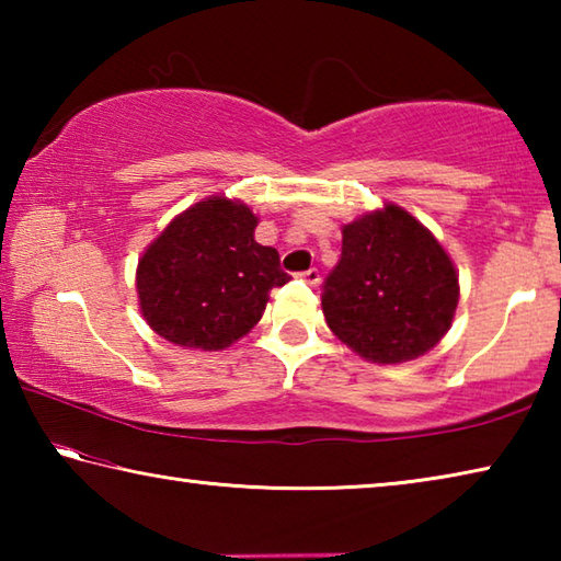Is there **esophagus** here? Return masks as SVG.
<instances>
[{"instance_id":"obj_1","label":"esophagus","mask_w":561,"mask_h":561,"mask_svg":"<svg viewBox=\"0 0 561 561\" xmlns=\"http://www.w3.org/2000/svg\"><path fill=\"white\" fill-rule=\"evenodd\" d=\"M299 277H301L304 282H307L309 287H319V282H321V274H319V270H314V267L307 270V272H301Z\"/></svg>"}]
</instances>
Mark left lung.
Masks as SVG:
<instances>
[{
	"label": "left lung",
	"instance_id": "left-lung-1",
	"mask_svg": "<svg viewBox=\"0 0 561 561\" xmlns=\"http://www.w3.org/2000/svg\"><path fill=\"white\" fill-rule=\"evenodd\" d=\"M341 237L321 297L341 344L378 366L438 346L460 301L458 270L438 237L396 203L344 225Z\"/></svg>",
	"mask_w": 561,
	"mask_h": 561
}]
</instances>
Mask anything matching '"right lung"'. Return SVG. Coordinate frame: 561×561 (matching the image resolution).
<instances>
[{"label":"right lung","mask_w":561,"mask_h":561,"mask_svg":"<svg viewBox=\"0 0 561 561\" xmlns=\"http://www.w3.org/2000/svg\"><path fill=\"white\" fill-rule=\"evenodd\" d=\"M260 217L210 195L175 215L138 260L140 314L175 346L222 351L250 334L270 291L289 282L274 247L254 240Z\"/></svg>","instance_id":"right-lung-1"}]
</instances>
